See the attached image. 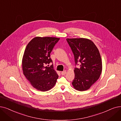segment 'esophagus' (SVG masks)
Here are the masks:
<instances>
[{
	"label": "esophagus",
	"mask_w": 121,
	"mask_h": 121,
	"mask_svg": "<svg viewBox=\"0 0 121 121\" xmlns=\"http://www.w3.org/2000/svg\"><path fill=\"white\" fill-rule=\"evenodd\" d=\"M66 71L65 70V71H63V72H61V75H63V76L65 75L66 74Z\"/></svg>",
	"instance_id": "34e87169"
}]
</instances>
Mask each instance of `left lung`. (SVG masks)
Returning a JSON list of instances; mask_svg holds the SVG:
<instances>
[{"label":"left lung","mask_w":121,"mask_h":121,"mask_svg":"<svg viewBox=\"0 0 121 121\" xmlns=\"http://www.w3.org/2000/svg\"><path fill=\"white\" fill-rule=\"evenodd\" d=\"M66 40L74 55L76 65L78 62L81 63L79 68H75V78L72 85L77 91H86L98 80L102 72L99 51L93 42L89 39L75 38Z\"/></svg>","instance_id":"1"}]
</instances>
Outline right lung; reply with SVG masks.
I'll list each match as a JSON object with an SVG mask.
<instances>
[{"mask_svg": "<svg viewBox=\"0 0 121 121\" xmlns=\"http://www.w3.org/2000/svg\"><path fill=\"white\" fill-rule=\"evenodd\" d=\"M59 39L55 37L36 36L26 46L22 59L23 74L38 91L50 90L58 78L53 65L49 67L45 65L52 62L50 53Z\"/></svg>", "mask_w": 121, "mask_h": 121, "instance_id": "obj_1", "label": "right lung"}]
</instances>
